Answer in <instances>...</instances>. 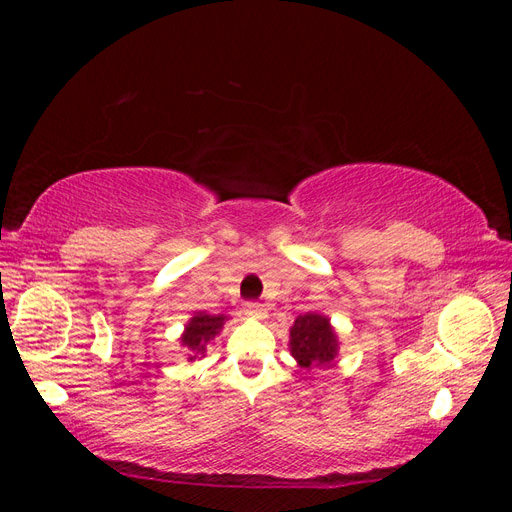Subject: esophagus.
Segmentation results:
<instances>
[{"label":"esophagus","mask_w":512,"mask_h":512,"mask_svg":"<svg viewBox=\"0 0 512 512\" xmlns=\"http://www.w3.org/2000/svg\"><path fill=\"white\" fill-rule=\"evenodd\" d=\"M243 312H245L247 316H250V318H258V320L267 318V309L262 307L260 303H256V301H247L245 307H243Z\"/></svg>","instance_id":"obj_1"}]
</instances>
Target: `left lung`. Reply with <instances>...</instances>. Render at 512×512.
I'll return each mask as SVG.
<instances>
[{"label":"left lung","instance_id":"1","mask_svg":"<svg viewBox=\"0 0 512 512\" xmlns=\"http://www.w3.org/2000/svg\"><path fill=\"white\" fill-rule=\"evenodd\" d=\"M290 354L305 369L329 367L337 356V335L331 320L320 314H303L294 320L290 329Z\"/></svg>","mask_w":512,"mask_h":512}]
</instances>
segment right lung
<instances>
[{
	"label": "right lung",
	"mask_w": 512,
	"mask_h": 512,
	"mask_svg": "<svg viewBox=\"0 0 512 512\" xmlns=\"http://www.w3.org/2000/svg\"><path fill=\"white\" fill-rule=\"evenodd\" d=\"M228 316L224 314H207V312H196L190 322L185 324V331L181 335V346L188 348L190 361H194L198 354H205L211 339L218 335L224 327Z\"/></svg>",
	"instance_id": "add662e5"
}]
</instances>
